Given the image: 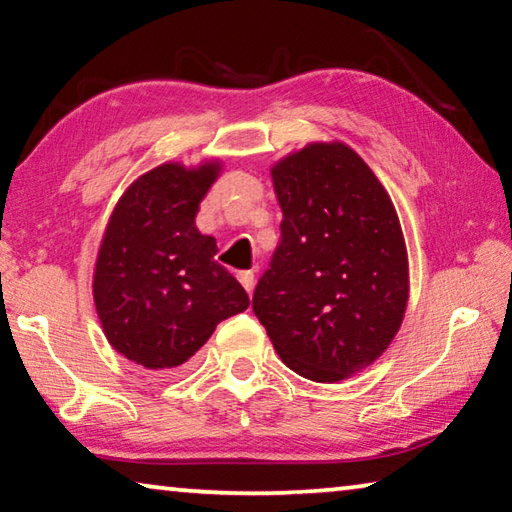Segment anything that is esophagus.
I'll return each mask as SVG.
<instances>
[{
  "label": "esophagus",
  "instance_id": "esophagus-1",
  "mask_svg": "<svg viewBox=\"0 0 512 512\" xmlns=\"http://www.w3.org/2000/svg\"><path fill=\"white\" fill-rule=\"evenodd\" d=\"M239 282L244 284V289L250 293L255 289V273L253 271H241L239 273Z\"/></svg>",
  "mask_w": 512,
  "mask_h": 512
}]
</instances>
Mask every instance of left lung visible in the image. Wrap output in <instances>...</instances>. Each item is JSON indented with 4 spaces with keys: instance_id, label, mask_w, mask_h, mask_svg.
I'll list each match as a JSON object with an SVG mask.
<instances>
[{
    "instance_id": "1",
    "label": "left lung",
    "mask_w": 512,
    "mask_h": 512,
    "mask_svg": "<svg viewBox=\"0 0 512 512\" xmlns=\"http://www.w3.org/2000/svg\"><path fill=\"white\" fill-rule=\"evenodd\" d=\"M282 239L253 311L300 377L334 384L375 363L409 302V255L391 196L343 142L271 167Z\"/></svg>"
}]
</instances>
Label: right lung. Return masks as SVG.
Instances as JSON below:
<instances>
[{"label":"right lung","mask_w":512,"mask_h":512,"mask_svg":"<svg viewBox=\"0 0 512 512\" xmlns=\"http://www.w3.org/2000/svg\"><path fill=\"white\" fill-rule=\"evenodd\" d=\"M219 173V160L164 162L133 180L110 214L94 264V307L108 343L137 366H183L221 320L250 305L214 262L216 239L196 228Z\"/></svg>","instance_id":"add662e5"}]
</instances>
